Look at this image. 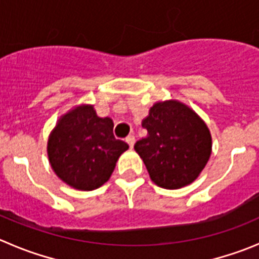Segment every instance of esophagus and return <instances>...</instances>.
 <instances>
[{"label":"esophagus","instance_id":"obj_1","mask_svg":"<svg viewBox=\"0 0 259 259\" xmlns=\"http://www.w3.org/2000/svg\"><path fill=\"white\" fill-rule=\"evenodd\" d=\"M126 142H127V144H129V146L133 148V146H134V143H135V137H134V135H132V134L127 135V137H126Z\"/></svg>","mask_w":259,"mask_h":259}]
</instances>
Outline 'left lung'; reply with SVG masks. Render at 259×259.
Returning a JSON list of instances; mask_svg holds the SVG:
<instances>
[{"label": "left lung", "instance_id": "obj_1", "mask_svg": "<svg viewBox=\"0 0 259 259\" xmlns=\"http://www.w3.org/2000/svg\"><path fill=\"white\" fill-rule=\"evenodd\" d=\"M148 135L135 143L152 181L179 189L194 181L208 162L212 139L207 125L184 103L158 102L142 122Z\"/></svg>", "mask_w": 259, "mask_h": 259}]
</instances>
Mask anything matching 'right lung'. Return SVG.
<instances>
[{
	"instance_id": "obj_1",
	"label": "right lung",
	"mask_w": 259,
	"mask_h": 259,
	"mask_svg": "<svg viewBox=\"0 0 259 259\" xmlns=\"http://www.w3.org/2000/svg\"><path fill=\"white\" fill-rule=\"evenodd\" d=\"M129 148L113 135L110 117H98L93 106H80L59 120L48 139V158L56 175L70 187L93 190L103 185Z\"/></svg>"
}]
</instances>
